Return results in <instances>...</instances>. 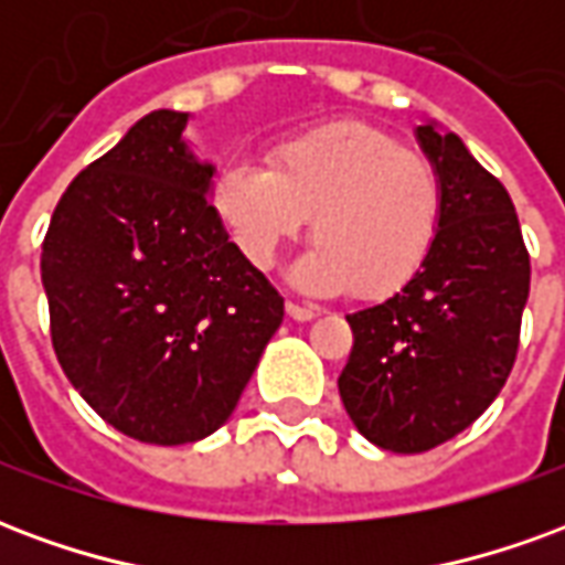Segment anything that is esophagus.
Wrapping results in <instances>:
<instances>
[{
  "instance_id": "1",
  "label": "esophagus",
  "mask_w": 565,
  "mask_h": 565,
  "mask_svg": "<svg viewBox=\"0 0 565 565\" xmlns=\"http://www.w3.org/2000/svg\"><path fill=\"white\" fill-rule=\"evenodd\" d=\"M287 315H290L294 320H302V323H306V320L318 318L320 311L315 306H299V302H287Z\"/></svg>"
}]
</instances>
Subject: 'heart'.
Listing matches in <instances>:
<instances>
[{"mask_svg":"<svg viewBox=\"0 0 565 565\" xmlns=\"http://www.w3.org/2000/svg\"><path fill=\"white\" fill-rule=\"evenodd\" d=\"M211 205L254 269H271L315 214L318 242L296 259V287L381 299L424 269L441 221V184L387 129L335 120L278 141L269 169L223 166Z\"/></svg>","mask_w":565,"mask_h":565,"instance_id":"1","label":"heart"}]
</instances>
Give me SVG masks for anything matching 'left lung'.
Masks as SVG:
<instances>
[{
	"label": "left lung",
	"mask_w": 565,
	"mask_h": 565,
	"mask_svg": "<svg viewBox=\"0 0 565 565\" xmlns=\"http://www.w3.org/2000/svg\"><path fill=\"white\" fill-rule=\"evenodd\" d=\"M441 184L424 269L381 306L348 315L344 412L393 454H420L472 426L509 379L530 296V254L505 186L436 120L415 129Z\"/></svg>",
	"instance_id": "obj_1"
}]
</instances>
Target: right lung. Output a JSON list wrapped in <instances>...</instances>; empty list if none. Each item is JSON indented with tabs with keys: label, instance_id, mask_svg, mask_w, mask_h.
Masks as SVG:
<instances>
[{
	"label": "right lung",
	"instance_id": "1",
	"mask_svg": "<svg viewBox=\"0 0 565 565\" xmlns=\"http://www.w3.org/2000/svg\"><path fill=\"white\" fill-rule=\"evenodd\" d=\"M186 111H150L60 199L42 245L51 339L72 387L124 436L221 429L281 327L284 299L209 202Z\"/></svg>",
	"mask_w": 565,
	"mask_h": 565
}]
</instances>
